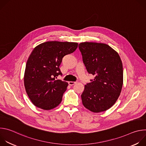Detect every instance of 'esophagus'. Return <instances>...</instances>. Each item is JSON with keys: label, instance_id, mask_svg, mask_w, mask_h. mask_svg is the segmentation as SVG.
<instances>
[{"label": "esophagus", "instance_id": "34e87169", "mask_svg": "<svg viewBox=\"0 0 146 146\" xmlns=\"http://www.w3.org/2000/svg\"><path fill=\"white\" fill-rule=\"evenodd\" d=\"M68 84L70 86H73V85L76 84V82H74V81H69L68 82Z\"/></svg>", "mask_w": 146, "mask_h": 146}]
</instances>
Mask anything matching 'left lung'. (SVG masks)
<instances>
[{
  "label": "left lung",
  "instance_id": "left-lung-1",
  "mask_svg": "<svg viewBox=\"0 0 146 146\" xmlns=\"http://www.w3.org/2000/svg\"><path fill=\"white\" fill-rule=\"evenodd\" d=\"M87 72L95 76L81 94L82 105L94 113L106 111L118 99L123 84L122 63L109 45L94 42L78 45Z\"/></svg>",
  "mask_w": 146,
  "mask_h": 146
}]
</instances>
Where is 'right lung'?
Segmentation results:
<instances>
[{"instance_id":"add662e5","label":"right lung","mask_w":146,"mask_h":146,"mask_svg":"<svg viewBox=\"0 0 146 146\" xmlns=\"http://www.w3.org/2000/svg\"><path fill=\"white\" fill-rule=\"evenodd\" d=\"M77 47V43L52 41L33 49L27 62L24 79L27 94L35 106L49 110L60 103L68 83L56 80L62 75L59 66L63 57Z\"/></svg>"}]
</instances>
